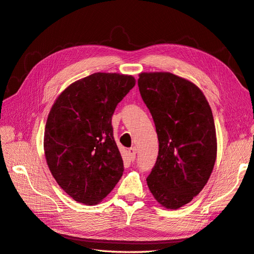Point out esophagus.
<instances>
[{
  "label": "esophagus",
  "instance_id": "1",
  "mask_svg": "<svg viewBox=\"0 0 254 254\" xmlns=\"http://www.w3.org/2000/svg\"><path fill=\"white\" fill-rule=\"evenodd\" d=\"M128 156H129V159L130 160H135V158H136V149L135 148H130V149H128Z\"/></svg>",
  "mask_w": 254,
  "mask_h": 254
}]
</instances>
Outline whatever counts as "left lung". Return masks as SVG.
Wrapping results in <instances>:
<instances>
[{"mask_svg":"<svg viewBox=\"0 0 254 254\" xmlns=\"http://www.w3.org/2000/svg\"><path fill=\"white\" fill-rule=\"evenodd\" d=\"M138 86L159 141L157 161L146 184L159 204L176 210L203 189L213 171L217 154L213 115L199 87L174 73L141 72Z\"/></svg>","mask_w":254,"mask_h":254,"instance_id":"obj_1","label":"left lung"}]
</instances>
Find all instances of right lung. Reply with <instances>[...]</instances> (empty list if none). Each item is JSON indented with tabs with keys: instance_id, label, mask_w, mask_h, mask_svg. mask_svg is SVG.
I'll return each mask as SVG.
<instances>
[{
	"instance_id": "right-lung-1",
	"label": "right lung",
	"mask_w": 254,
	"mask_h": 254,
	"mask_svg": "<svg viewBox=\"0 0 254 254\" xmlns=\"http://www.w3.org/2000/svg\"><path fill=\"white\" fill-rule=\"evenodd\" d=\"M135 83L130 75L95 72L69 84L54 102L44 130L45 158L73 200L98 204L124 174L112 116Z\"/></svg>"
}]
</instances>
